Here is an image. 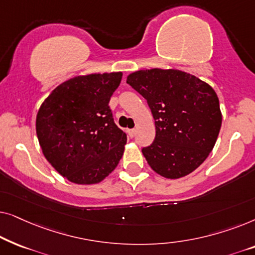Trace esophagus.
<instances>
[{
    "instance_id": "1",
    "label": "esophagus",
    "mask_w": 255,
    "mask_h": 255,
    "mask_svg": "<svg viewBox=\"0 0 255 255\" xmlns=\"http://www.w3.org/2000/svg\"><path fill=\"white\" fill-rule=\"evenodd\" d=\"M128 137H130V138H133L134 134H135L134 128H130V130H128Z\"/></svg>"
}]
</instances>
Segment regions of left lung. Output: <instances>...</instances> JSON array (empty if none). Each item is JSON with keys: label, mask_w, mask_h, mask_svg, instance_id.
Wrapping results in <instances>:
<instances>
[{"label": "left lung", "mask_w": 255, "mask_h": 255, "mask_svg": "<svg viewBox=\"0 0 255 255\" xmlns=\"http://www.w3.org/2000/svg\"><path fill=\"white\" fill-rule=\"evenodd\" d=\"M127 82L147 101L155 121L154 141L141 149L159 175L180 179L208 158L217 140L222 113L211 86L177 69L131 73Z\"/></svg>", "instance_id": "1"}]
</instances>
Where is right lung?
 I'll return each mask as SVG.
<instances>
[{
	"instance_id": "obj_1",
	"label": "right lung",
	"mask_w": 255,
	"mask_h": 255,
	"mask_svg": "<svg viewBox=\"0 0 255 255\" xmlns=\"http://www.w3.org/2000/svg\"><path fill=\"white\" fill-rule=\"evenodd\" d=\"M122 75L75 76L59 85L38 110L36 131L43 154L71 182H101L123 155L127 134L115 124L109 107Z\"/></svg>"
}]
</instances>
